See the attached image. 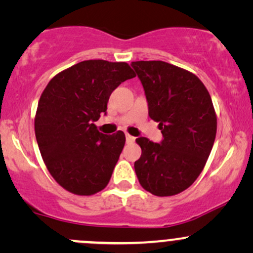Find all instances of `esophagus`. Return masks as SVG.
Instances as JSON below:
<instances>
[{"instance_id":"34e87169","label":"esophagus","mask_w":253,"mask_h":253,"mask_svg":"<svg viewBox=\"0 0 253 253\" xmlns=\"http://www.w3.org/2000/svg\"><path fill=\"white\" fill-rule=\"evenodd\" d=\"M134 140H135L134 136L129 135L128 133H126V141H127V143H128V144H130V143H134Z\"/></svg>"}]
</instances>
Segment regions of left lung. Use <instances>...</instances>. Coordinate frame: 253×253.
I'll return each instance as SVG.
<instances>
[{
	"label": "left lung",
	"instance_id": "1",
	"mask_svg": "<svg viewBox=\"0 0 253 253\" xmlns=\"http://www.w3.org/2000/svg\"><path fill=\"white\" fill-rule=\"evenodd\" d=\"M143 83L149 115L163 134L161 144L136 139L141 156L134 163L139 183L156 196L188 189L202 172L216 135V114L200 78L162 60L132 62Z\"/></svg>",
	"mask_w": 253,
	"mask_h": 253
}]
</instances>
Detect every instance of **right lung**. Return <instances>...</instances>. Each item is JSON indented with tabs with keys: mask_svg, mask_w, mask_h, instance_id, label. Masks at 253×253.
I'll list each match as a JSON object with an SVG mask.
<instances>
[{
	"mask_svg": "<svg viewBox=\"0 0 253 253\" xmlns=\"http://www.w3.org/2000/svg\"><path fill=\"white\" fill-rule=\"evenodd\" d=\"M135 77L127 63L84 60L60 71L43 89L34 118L42 161L60 187L90 196L108 184L126 141L123 130L103 134L94 123L110 94Z\"/></svg>",
	"mask_w": 253,
	"mask_h": 253,
	"instance_id": "add662e5",
	"label": "right lung"
}]
</instances>
